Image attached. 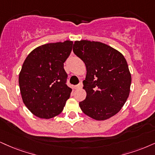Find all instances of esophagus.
Returning a JSON list of instances; mask_svg holds the SVG:
<instances>
[{"mask_svg":"<svg viewBox=\"0 0 155 155\" xmlns=\"http://www.w3.org/2000/svg\"><path fill=\"white\" fill-rule=\"evenodd\" d=\"M82 87H83V84L81 83L78 84V85H75V86H74V88H75V89H81V88H82Z\"/></svg>","mask_w":155,"mask_h":155,"instance_id":"1","label":"esophagus"}]
</instances>
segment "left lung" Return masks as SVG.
<instances>
[{"mask_svg":"<svg viewBox=\"0 0 155 155\" xmlns=\"http://www.w3.org/2000/svg\"><path fill=\"white\" fill-rule=\"evenodd\" d=\"M73 52L86 66L83 83L86 98L81 110L93 119H108L119 111L130 92L131 77L123 54L106 44L87 40L74 41Z\"/></svg>","mask_w":155,"mask_h":155,"instance_id":"left-lung-1","label":"left lung"}]
</instances>
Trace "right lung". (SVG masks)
<instances>
[{
	"mask_svg": "<svg viewBox=\"0 0 155 155\" xmlns=\"http://www.w3.org/2000/svg\"><path fill=\"white\" fill-rule=\"evenodd\" d=\"M73 42L49 43L39 46L28 55L18 77L25 106L34 115L51 118L62 111L72 89L67 85L64 69Z\"/></svg>",
	"mask_w": 155,
	"mask_h": 155,
	"instance_id": "add662e5",
	"label": "right lung"
}]
</instances>
